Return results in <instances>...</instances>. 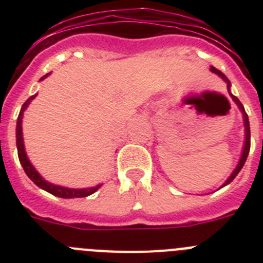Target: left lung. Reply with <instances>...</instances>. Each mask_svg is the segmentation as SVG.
<instances>
[{
  "label": "left lung",
  "instance_id": "left-lung-1",
  "mask_svg": "<svg viewBox=\"0 0 263 263\" xmlns=\"http://www.w3.org/2000/svg\"><path fill=\"white\" fill-rule=\"evenodd\" d=\"M211 71H212L213 73H216V75H218V76H220V78H221L222 80H224L225 83H227L228 93L231 95L232 100H233L234 103H236V105L238 106V109H240V110H241V113H242V117H243V125H245V142H243L242 154H241V158H240V160H238V164H237V166H236V168L233 170V173L231 174V176H229V178H228L227 180H225V183H224V184L221 185V187H225V185H227V184H229V183H231L232 180H233V179L236 178V176H237V174L240 173V171H241V168H242V167H243V164H245V162H246V158H248V155H249V150H250V125H249V118H248V115H246V111H245V109H243L242 104L240 103V100L237 99L236 96H233V95L231 93V81L228 80V78H227V76L224 75V73H222L221 71H218V69H217V68H215V67H211Z\"/></svg>",
  "mask_w": 263,
  "mask_h": 263
}]
</instances>
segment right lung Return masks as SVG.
<instances>
[{"label":"right lung","instance_id":"1","mask_svg":"<svg viewBox=\"0 0 263 263\" xmlns=\"http://www.w3.org/2000/svg\"><path fill=\"white\" fill-rule=\"evenodd\" d=\"M50 73L45 75L41 80L46 79ZM36 95L29 97L27 101L22 105L20 111V116L17 118V129H15V137H17V150H18V158H20V162L22 164L23 170L26 175L31 179L32 182L35 183L39 188L45 190V191L50 192L51 195L58 197H63V199H73V197H85L92 195L93 192H96L100 187L103 184H97L95 187H87V188H69V187H63V185H57L52 184V183L47 182L45 179L42 178L41 174L34 168V166L31 164V162L27 158L26 152H25V145H23V136H22V118H23V111L26 110V108L29 106V104L31 103L32 100L35 99Z\"/></svg>","mask_w":263,"mask_h":263}]
</instances>
